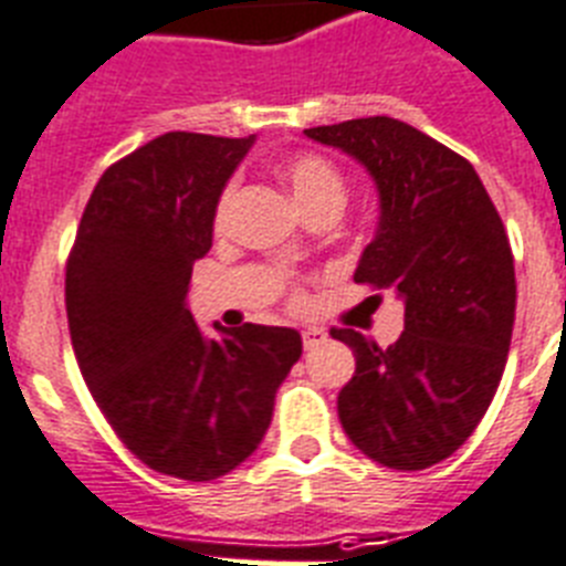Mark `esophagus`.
Returning <instances> with one entry per match:
<instances>
[{"instance_id": "obj_1", "label": "esophagus", "mask_w": 566, "mask_h": 566, "mask_svg": "<svg viewBox=\"0 0 566 566\" xmlns=\"http://www.w3.org/2000/svg\"><path fill=\"white\" fill-rule=\"evenodd\" d=\"M321 344H326V333L324 329H303V349H317Z\"/></svg>"}]
</instances>
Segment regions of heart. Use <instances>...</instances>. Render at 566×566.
Wrapping results in <instances>:
<instances>
[{
	"instance_id": "heart-1",
	"label": "heart",
	"mask_w": 566,
	"mask_h": 566,
	"mask_svg": "<svg viewBox=\"0 0 566 566\" xmlns=\"http://www.w3.org/2000/svg\"><path fill=\"white\" fill-rule=\"evenodd\" d=\"M283 176H286L289 188H292L294 199L303 210H312L324 202H344V176L338 172V167L324 156H315V153H301V156H292L283 165ZM233 202V188L222 190L217 208H213V228L222 231L228 222V213H231ZM292 306L294 310H303L306 306V294L292 292Z\"/></svg>"
}]
</instances>
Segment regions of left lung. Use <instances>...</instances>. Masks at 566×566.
<instances>
[{
    "mask_svg": "<svg viewBox=\"0 0 566 566\" xmlns=\"http://www.w3.org/2000/svg\"><path fill=\"white\" fill-rule=\"evenodd\" d=\"M303 133L373 176L381 213L353 280L405 301V333L387 349L333 329L356 353L340 424L387 469L437 465L474 433L506 367L517 289L501 213L465 158L405 120L376 115Z\"/></svg>",
    "mask_w": 566,
    "mask_h": 566,
    "instance_id": "1",
    "label": "left lung"
}]
</instances>
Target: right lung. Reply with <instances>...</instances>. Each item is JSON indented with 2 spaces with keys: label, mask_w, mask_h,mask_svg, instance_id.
Returning <instances> with one entry per match:
<instances>
[{
  "label": "right lung",
  "mask_w": 566,
  "mask_h": 566,
  "mask_svg": "<svg viewBox=\"0 0 566 566\" xmlns=\"http://www.w3.org/2000/svg\"><path fill=\"white\" fill-rule=\"evenodd\" d=\"M254 144L165 133L95 185L65 263V315L88 394L118 440L158 474L205 483L249 460L274 394L301 358L289 326H217L188 310L213 208Z\"/></svg>",
  "instance_id": "1"
}]
</instances>
